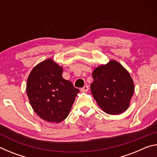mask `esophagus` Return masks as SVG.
I'll list each match as a JSON object with an SVG mask.
<instances>
[{
  "instance_id": "obj_1",
  "label": "esophagus",
  "mask_w": 157,
  "mask_h": 157,
  "mask_svg": "<svg viewBox=\"0 0 157 157\" xmlns=\"http://www.w3.org/2000/svg\"><path fill=\"white\" fill-rule=\"evenodd\" d=\"M89 90V86H84V87H82V88L80 89V91L82 92V93H86Z\"/></svg>"
}]
</instances>
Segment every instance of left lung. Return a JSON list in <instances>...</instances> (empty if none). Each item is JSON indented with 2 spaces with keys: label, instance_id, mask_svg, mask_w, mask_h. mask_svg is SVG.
<instances>
[{
  "label": "left lung",
  "instance_id": "obj_1",
  "mask_svg": "<svg viewBox=\"0 0 157 157\" xmlns=\"http://www.w3.org/2000/svg\"><path fill=\"white\" fill-rule=\"evenodd\" d=\"M92 76L91 94L103 111L117 115L128 109L134 84L129 73L120 63L111 59L95 68Z\"/></svg>",
  "mask_w": 157,
  "mask_h": 157
}]
</instances>
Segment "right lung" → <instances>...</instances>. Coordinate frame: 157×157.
<instances>
[{
  "instance_id": "1",
  "label": "right lung",
  "mask_w": 157,
  "mask_h": 157,
  "mask_svg": "<svg viewBox=\"0 0 157 157\" xmlns=\"http://www.w3.org/2000/svg\"><path fill=\"white\" fill-rule=\"evenodd\" d=\"M63 68L52 59L34 66L26 84L31 107L41 119L50 123H60L70 113L78 89L62 77Z\"/></svg>"
}]
</instances>
